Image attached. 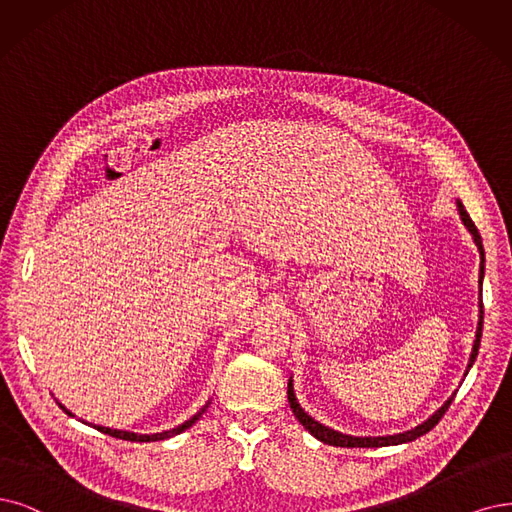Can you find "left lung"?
Wrapping results in <instances>:
<instances>
[{
	"label": "left lung",
	"instance_id": "1",
	"mask_svg": "<svg viewBox=\"0 0 512 512\" xmlns=\"http://www.w3.org/2000/svg\"><path fill=\"white\" fill-rule=\"evenodd\" d=\"M458 213H460V219L462 223L466 225V230L472 234V240H475L477 249H479V255H481V266H479V295H481V287H483V276H485V251H483V240H481V234L477 230V225L472 223L470 215L466 213L464 204L458 200ZM481 333H483V301L479 299V325H477V335H475V344H472V352H470V358H468V367H466V373L468 369L475 365L477 361V354H479V346H481ZM464 373V375H466ZM287 396H289V405L293 409V415L299 420V424L304 426L312 437H316L318 441H323L327 445H333V447H388V445H401V443H409V441H415L418 437H422V434L430 432L434 426L439 424V420L445 415V411L449 409L453 396H456V392H453L449 399L434 411L430 418L422 424H418L411 430H405V432H399V434H388V437H352V434H344V432H337L325 424L316 422L312 415H308L304 409H301V405L297 403V396H295V390H293V377L289 380V390H287Z\"/></svg>",
	"mask_w": 512,
	"mask_h": 512
}]
</instances>
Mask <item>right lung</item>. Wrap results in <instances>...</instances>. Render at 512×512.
I'll use <instances>...</instances> for the list:
<instances>
[{"instance_id": "right-lung-1", "label": "right lung", "mask_w": 512, "mask_h": 512, "mask_svg": "<svg viewBox=\"0 0 512 512\" xmlns=\"http://www.w3.org/2000/svg\"><path fill=\"white\" fill-rule=\"evenodd\" d=\"M208 405H211V401H208L198 413H194L192 418H189L187 422H183V424H179L177 428H173V430H164V432H154V434H139V432H128V430H113V428H105V426H92V428H97L99 432H105V434H109V437H116V439H122V441H137V443H149V441H164V439H170V437H175V434H181L183 430H187L189 426L192 424H196L200 418H202V413L208 409ZM59 407L67 413V415H71L73 418V413L65 407V405H61L59 403ZM86 424V422H84Z\"/></svg>"}]
</instances>
